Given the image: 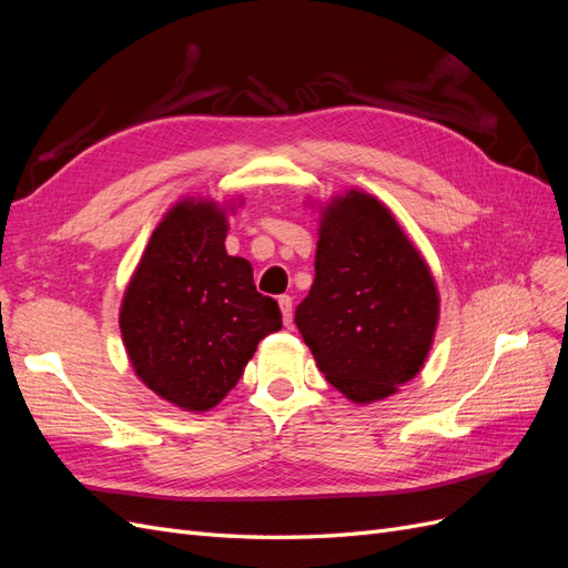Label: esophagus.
Here are the masks:
<instances>
[{"label":"esophagus","mask_w":568,"mask_h":568,"mask_svg":"<svg viewBox=\"0 0 568 568\" xmlns=\"http://www.w3.org/2000/svg\"><path fill=\"white\" fill-rule=\"evenodd\" d=\"M280 311H282V320L286 326H291V322H294V301H291V296H280Z\"/></svg>","instance_id":"1"}]
</instances>
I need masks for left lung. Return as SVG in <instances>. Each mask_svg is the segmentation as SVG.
Masks as SVG:
<instances>
[{
    "mask_svg": "<svg viewBox=\"0 0 568 568\" xmlns=\"http://www.w3.org/2000/svg\"><path fill=\"white\" fill-rule=\"evenodd\" d=\"M317 209L315 282L294 322L324 379L369 405L422 372L440 315L438 286L376 196L348 189Z\"/></svg>",
    "mask_w": 568,
    "mask_h": 568,
    "instance_id": "left-lung-1",
    "label": "left lung"
}]
</instances>
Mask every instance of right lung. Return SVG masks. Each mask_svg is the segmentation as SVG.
Here are the masks:
<instances>
[{"instance_id": "add662e5", "label": "right lung", "mask_w": 568, "mask_h": 568, "mask_svg": "<svg viewBox=\"0 0 568 568\" xmlns=\"http://www.w3.org/2000/svg\"><path fill=\"white\" fill-rule=\"evenodd\" d=\"M234 205L180 199L153 230L120 303L134 374L184 412L213 409L242 379L257 343L282 329L280 305L257 294L251 263L227 255Z\"/></svg>"}]
</instances>
